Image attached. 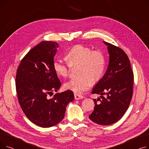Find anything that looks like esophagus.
<instances>
[{"instance_id": "1", "label": "esophagus", "mask_w": 149, "mask_h": 149, "mask_svg": "<svg viewBox=\"0 0 149 149\" xmlns=\"http://www.w3.org/2000/svg\"><path fill=\"white\" fill-rule=\"evenodd\" d=\"M74 97H75V100H80V99H82L83 98V97L82 95L77 94V93H75L74 94Z\"/></svg>"}]
</instances>
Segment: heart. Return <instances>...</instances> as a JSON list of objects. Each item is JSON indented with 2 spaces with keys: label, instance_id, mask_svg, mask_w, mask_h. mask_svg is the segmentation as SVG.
Segmentation results:
<instances>
[{
  "label": "heart",
  "instance_id": "1",
  "mask_svg": "<svg viewBox=\"0 0 149 149\" xmlns=\"http://www.w3.org/2000/svg\"><path fill=\"white\" fill-rule=\"evenodd\" d=\"M66 58L68 63L56 60L53 63V68L58 76L66 78L69 74L70 66L79 65L78 74L80 77L64 84L65 89L76 93L89 89L92 82H98L104 74L106 59L104 53L100 50H92L88 46L78 44L67 52Z\"/></svg>",
  "mask_w": 149,
  "mask_h": 149
}]
</instances>
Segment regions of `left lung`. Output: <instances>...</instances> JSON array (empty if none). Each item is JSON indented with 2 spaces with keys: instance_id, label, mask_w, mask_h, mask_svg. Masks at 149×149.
<instances>
[{
  "instance_id": "8db88e82",
  "label": "left lung",
  "mask_w": 149,
  "mask_h": 149,
  "mask_svg": "<svg viewBox=\"0 0 149 149\" xmlns=\"http://www.w3.org/2000/svg\"><path fill=\"white\" fill-rule=\"evenodd\" d=\"M109 54L108 68L104 76L92 89L100 94L93 99L94 110L89 119L98 124L110 125L118 121L126 113L133 95L134 77L127 54L119 47L104 42ZM107 94V97L102 95ZM99 99L100 104L97 103Z\"/></svg>"
}]
</instances>
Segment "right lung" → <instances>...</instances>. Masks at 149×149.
<instances>
[{"instance_id":"1","label":"right lung","mask_w":149,"mask_h":149,"mask_svg":"<svg viewBox=\"0 0 149 149\" xmlns=\"http://www.w3.org/2000/svg\"><path fill=\"white\" fill-rule=\"evenodd\" d=\"M58 43L43 41L22 58L17 70L15 88L19 103L27 118L42 127H50L65 117L74 99L72 91L57 93L61 82L53 68Z\"/></svg>"}]
</instances>
